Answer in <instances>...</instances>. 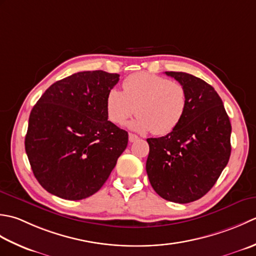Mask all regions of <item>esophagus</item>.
<instances>
[{
	"instance_id": "esophagus-1",
	"label": "esophagus",
	"mask_w": 256,
	"mask_h": 256,
	"mask_svg": "<svg viewBox=\"0 0 256 256\" xmlns=\"http://www.w3.org/2000/svg\"><path fill=\"white\" fill-rule=\"evenodd\" d=\"M138 139H139V137H138L137 134H129V142H137Z\"/></svg>"
}]
</instances>
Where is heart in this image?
<instances>
[{"label":"heart","mask_w":256,"mask_h":256,"mask_svg":"<svg viewBox=\"0 0 256 256\" xmlns=\"http://www.w3.org/2000/svg\"><path fill=\"white\" fill-rule=\"evenodd\" d=\"M124 92L112 88L106 96V112L109 120L124 124L136 114L138 118L130 127L140 132H152L157 136L170 134L184 119L188 96L184 87L169 78L136 72L122 82Z\"/></svg>","instance_id":"b5f03b06"}]
</instances>
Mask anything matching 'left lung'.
Masks as SVG:
<instances>
[{"mask_svg": "<svg viewBox=\"0 0 256 256\" xmlns=\"http://www.w3.org/2000/svg\"><path fill=\"white\" fill-rule=\"evenodd\" d=\"M184 87V119L164 137L148 138L146 170L164 199L189 203L216 184L231 154V122L222 99L211 85L182 72H166Z\"/></svg>", "mask_w": 256, "mask_h": 256, "instance_id": "left-lung-1", "label": "left lung"}]
</instances>
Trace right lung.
<instances>
[{"mask_svg":"<svg viewBox=\"0 0 256 256\" xmlns=\"http://www.w3.org/2000/svg\"><path fill=\"white\" fill-rule=\"evenodd\" d=\"M118 80L104 70L76 72L54 82L33 107L25 151L50 194L86 199L108 179L128 144V132L106 112V96Z\"/></svg>","mask_w":256,"mask_h":256,"instance_id":"add662e5","label":"right lung"}]
</instances>
